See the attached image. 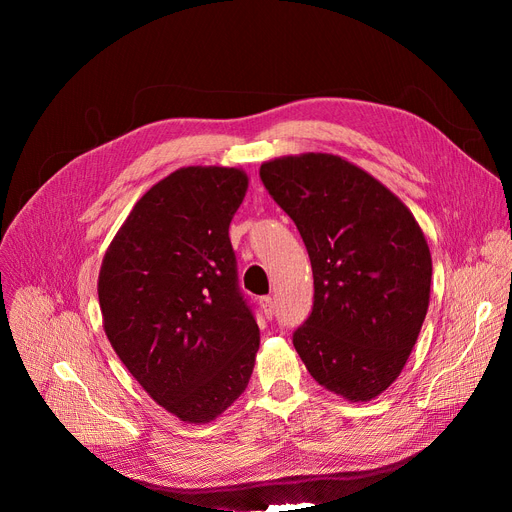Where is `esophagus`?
I'll return each mask as SVG.
<instances>
[{"mask_svg":"<svg viewBox=\"0 0 512 512\" xmlns=\"http://www.w3.org/2000/svg\"><path fill=\"white\" fill-rule=\"evenodd\" d=\"M259 303H261V307H263V311H265L267 317L274 315V311H276V301H274L272 297H261Z\"/></svg>","mask_w":512,"mask_h":512,"instance_id":"34e87169","label":"esophagus"}]
</instances>
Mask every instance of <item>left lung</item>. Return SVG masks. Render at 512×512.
<instances>
[{
    "label": "left lung",
    "instance_id": "left-lung-1",
    "mask_svg": "<svg viewBox=\"0 0 512 512\" xmlns=\"http://www.w3.org/2000/svg\"><path fill=\"white\" fill-rule=\"evenodd\" d=\"M259 176L313 267V309L294 348L317 384L353 402L375 398L405 367L427 313L432 255L419 224L338 155L280 157Z\"/></svg>",
    "mask_w": 512,
    "mask_h": 512
}]
</instances>
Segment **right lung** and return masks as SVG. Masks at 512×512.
<instances>
[{
  "label": "right lung",
  "instance_id": "right-lung-1",
  "mask_svg": "<svg viewBox=\"0 0 512 512\" xmlns=\"http://www.w3.org/2000/svg\"><path fill=\"white\" fill-rule=\"evenodd\" d=\"M247 186L236 168L172 172L132 207L101 263L99 307L116 355L188 423L224 413L255 365L259 326L228 236Z\"/></svg>",
  "mask_w": 512,
  "mask_h": 512
}]
</instances>
